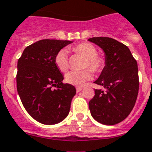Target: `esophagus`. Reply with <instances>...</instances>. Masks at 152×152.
Here are the masks:
<instances>
[{
	"mask_svg": "<svg viewBox=\"0 0 152 152\" xmlns=\"http://www.w3.org/2000/svg\"><path fill=\"white\" fill-rule=\"evenodd\" d=\"M82 90H83V87H76V91L78 92V93L81 91Z\"/></svg>",
	"mask_w": 152,
	"mask_h": 152,
	"instance_id": "1",
	"label": "esophagus"
}]
</instances>
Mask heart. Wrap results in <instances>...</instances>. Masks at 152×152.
<instances>
[{"label": "heart", "mask_w": 152, "mask_h": 152, "mask_svg": "<svg viewBox=\"0 0 152 152\" xmlns=\"http://www.w3.org/2000/svg\"><path fill=\"white\" fill-rule=\"evenodd\" d=\"M72 50L85 58L84 68H90L95 72H100L105 66V58L103 56L97 55V50L94 45L88 42H83L72 47ZM55 64L62 72H66L69 68L68 55L65 49L58 51L55 56ZM93 77L90 69L81 71H70L66 75V82L76 86H83Z\"/></svg>", "instance_id": "heart-1"}]
</instances>
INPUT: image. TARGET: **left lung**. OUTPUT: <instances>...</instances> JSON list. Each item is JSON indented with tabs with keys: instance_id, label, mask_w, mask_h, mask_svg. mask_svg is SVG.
I'll list each match as a JSON object with an SVG mask.
<instances>
[{
	"instance_id": "obj_1",
	"label": "left lung",
	"mask_w": 152,
	"mask_h": 152,
	"mask_svg": "<svg viewBox=\"0 0 152 152\" xmlns=\"http://www.w3.org/2000/svg\"><path fill=\"white\" fill-rule=\"evenodd\" d=\"M88 41L102 48L105 66L94 83L106 90H95L89 102L94 120L114 125L129 115L134 107L139 89L137 61L125 45L107 37H94Z\"/></svg>"
}]
</instances>
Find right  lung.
Segmentation results:
<instances>
[{
	"mask_svg": "<svg viewBox=\"0 0 152 152\" xmlns=\"http://www.w3.org/2000/svg\"><path fill=\"white\" fill-rule=\"evenodd\" d=\"M72 41L43 39L26 47L18 61L17 90L24 107L43 124L62 121L69 113L76 90L62 83L64 79L55 64L58 51ZM57 87L53 90L52 86Z\"/></svg>",
	"mask_w": 152,
	"mask_h": 152,
	"instance_id": "1",
	"label": "right lung"
}]
</instances>
